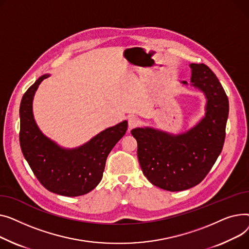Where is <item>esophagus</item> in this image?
Returning <instances> with one entry per match:
<instances>
[{
	"instance_id": "34e87169",
	"label": "esophagus",
	"mask_w": 249,
	"mask_h": 249,
	"mask_svg": "<svg viewBox=\"0 0 249 249\" xmlns=\"http://www.w3.org/2000/svg\"><path fill=\"white\" fill-rule=\"evenodd\" d=\"M139 124H140V122L136 118H134V116H130V118L128 119V128L129 129L137 127L139 125Z\"/></svg>"
}]
</instances>
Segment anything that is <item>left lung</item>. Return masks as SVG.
I'll return each mask as SVG.
<instances>
[{
  "label": "left lung",
  "mask_w": 249,
  "mask_h": 249,
  "mask_svg": "<svg viewBox=\"0 0 249 249\" xmlns=\"http://www.w3.org/2000/svg\"><path fill=\"white\" fill-rule=\"evenodd\" d=\"M190 67L191 85L207 98L205 116L194 127L176 136L152 127L131 129L143 175L153 185L171 192L183 191L203 181L225 140L229 102L223 87L207 65L192 63Z\"/></svg>",
  "instance_id": "1"
}]
</instances>
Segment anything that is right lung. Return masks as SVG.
Segmentation results:
<instances>
[{"instance_id": "right-lung-1", "label": "right lung", "mask_w": 249, "mask_h": 249, "mask_svg": "<svg viewBox=\"0 0 249 249\" xmlns=\"http://www.w3.org/2000/svg\"><path fill=\"white\" fill-rule=\"evenodd\" d=\"M44 74L24 93L20 105V145L38 181L48 191L67 197L81 196L102 179L107 158L125 134L127 122L108 127L76 149H63L44 136L37 126L32 104Z\"/></svg>"}]
</instances>
